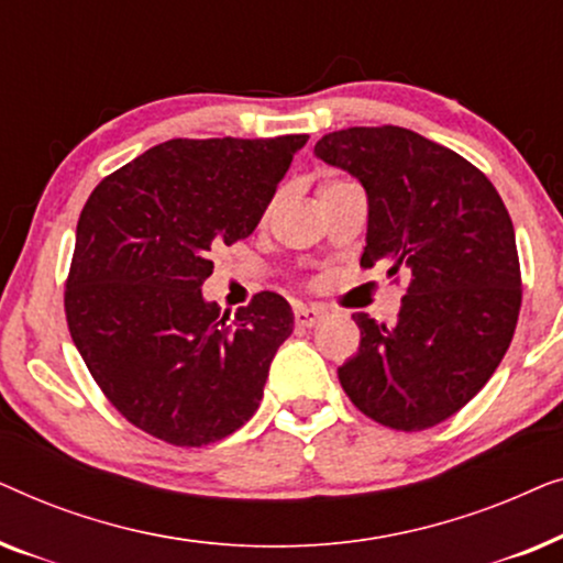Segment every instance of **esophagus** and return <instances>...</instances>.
<instances>
[{
  "mask_svg": "<svg viewBox=\"0 0 563 563\" xmlns=\"http://www.w3.org/2000/svg\"><path fill=\"white\" fill-rule=\"evenodd\" d=\"M325 310H322V307H314V305H299L297 310H295V322L299 328H312V325H318V322L325 318Z\"/></svg>",
  "mask_w": 563,
  "mask_h": 563,
  "instance_id": "34e87169",
  "label": "esophagus"
}]
</instances>
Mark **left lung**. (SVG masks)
I'll return each mask as SVG.
<instances>
[{
	"instance_id": "obj_1",
	"label": "left lung",
	"mask_w": 563,
	"mask_h": 563,
	"mask_svg": "<svg viewBox=\"0 0 563 563\" xmlns=\"http://www.w3.org/2000/svg\"><path fill=\"white\" fill-rule=\"evenodd\" d=\"M314 156L366 189L361 266L410 274L395 325L356 312L361 345L338 368L345 395L395 430L433 428L495 374L520 312L512 220L479 168L407 128H349Z\"/></svg>"
}]
</instances>
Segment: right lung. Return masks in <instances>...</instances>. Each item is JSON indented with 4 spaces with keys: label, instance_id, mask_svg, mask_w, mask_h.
<instances>
[{
    "label": "right lung",
    "instance_id": "1",
    "mask_svg": "<svg viewBox=\"0 0 563 563\" xmlns=\"http://www.w3.org/2000/svg\"><path fill=\"white\" fill-rule=\"evenodd\" d=\"M307 135L166 141L99 181L76 225L66 320L84 364L135 428L207 445L258 410L295 330L276 291L235 318L207 302L212 251L249 238Z\"/></svg>",
    "mask_w": 563,
    "mask_h": 563
}]
</instances>
